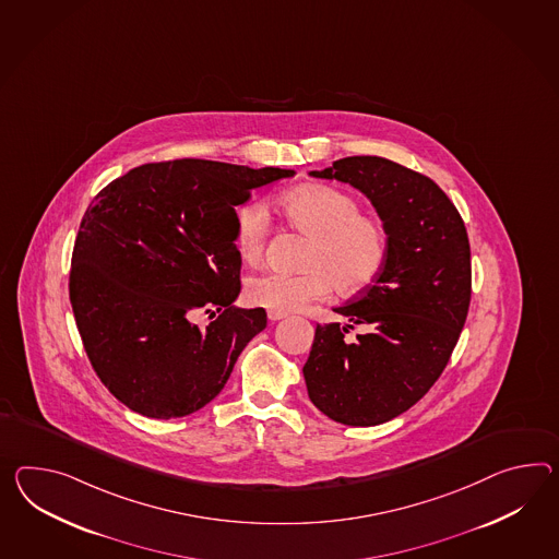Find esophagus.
Listing matches in <instances>:
<instances>
[{
    "label": "esophagus",
    "instance_id": "obj_1",
    "mask_svg": "<svg viewBox=\"0 0 559 559\" xmlns=\"http://www.w3.org/2000/svg\"><path fill=\"white\" fill-rule=\"evenodd\" d=\"M285 313H276V311H269V321H281V319H285Z\"/></svg>",
    "mask_w": 559,
    "mask_h": 559
}]
</instances>
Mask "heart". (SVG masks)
<instances>
[{
  "label": "heart",
  "instance_id": "1",
  "mask_svg": "<svg viewBox=\"0 0 559 559\" xmlns=\"http://www.w3.org/2000/svg\"><path fill=\"white\" fill-rule=\"evenodd\" d=\"M286 222L311 238L299 274L262 273L246 285V299L257 307L295 313L325 299L331 285L343 295L368 288L383 269L388 236L378 219L361 216V205L345 191L307 186L276 200ZM269 238V214L246 204L236 214V248L245 262H257Z\"/></svg>",
  "mask_w": 559,
  "mask_h": 559
}]
</instances>
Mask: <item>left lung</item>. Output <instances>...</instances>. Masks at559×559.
Instances as JSON below:
<instances>
[{
  "mask_svg": "<svg viewBox=\"0 0 559 559\" xmlns=\"http://www.w3.org/2000/svg\"><path fill=\"white\" fill-rule=\"evenodd\" d=\"M309 176L361 191L383 222L388 254L373 285L333 309L349 323L314 329L302 368L307 392L335 423H388L435 385L463 331L471 302L466 228L432 179L390 159L355 155ZM354 324L365 333L345 341Z\"/></svg>",
  "mask_w": 559,
  "mask_h": 559,
  "instance_id": "obj_1",
  "label": "left lung"
}]
</instances>
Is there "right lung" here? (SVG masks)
Wrapping results in <instances>:
<instances>
[{
    "instance_id": "1",
    "label": "right lung",
    "mask_w": 559,
    "mask_h": 559,
    "mask_svg": "<svg viewBox=\"0 0 559 559\" xmlns=\"http://www.w3.org/2000/svg\"><path fill=\"white\" fill-rule=\"evenodd\" d=\"M295 169L176 159L141 165L88 205L70 302L96 376L124 406L169 420L222 392L264 309H240L236 205ZM200 310L216 316L192 323Z\"/></svg>"
}]
</instances>
